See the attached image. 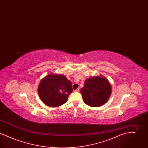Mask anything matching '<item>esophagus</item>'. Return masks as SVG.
Here are the masks:
<instances>
[{
	"mask_svg": "<svg viewBox=\"0 0 148 148\" xmlns=\"http://www.w3.org/2000/svg\"><path fill=\"white\" fill-rule=\"evenodd\" d=\"M79 90H80V89H79V88H77L76 90H74V92H79Z\"/></svg>",
	"mask_w": 148,
	"mask_h": 148,
	"instance_id": "obj_1",
	"label": "esophagus"
}]
</instances>
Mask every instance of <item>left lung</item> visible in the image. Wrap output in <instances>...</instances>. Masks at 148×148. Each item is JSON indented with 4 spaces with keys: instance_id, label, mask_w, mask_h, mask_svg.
<instances>
[{
    "instance_id": "obj_1",
    "label": "left lung",
    "mask_w": 148,
    "mask_h": 148,
    "mask_svg": "<svg viewBox=\"0 0 148 148\" xmlns=\"http://www.w3.org/2000/svg\"><path fill=\"white\" fill-rule=\"evenodd\" d=\"M110 84L104 77H94L86 79L81 89L85 103L92 107L104 105L112 92Z\"/></svg>"
}]
</instances>
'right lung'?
I'll list each match as a JSON object with an SVG mask.
<instances>
[{
    "label": "right lung",
    "instance_id": "right-lung-1",
    "mask_svg": "<svg viewBox=\"0 0 148 148\" xmlns=\"http://www.w3.org/2000/svg\"><path fill=\"white\" fill-rule=\"evenodd\" d=\"M38 92L42 102L50 107L62 106L73 92L70 80L63 75H49L41 80Z\"/></svg>",
    "mask_w": 148,
    "mask_h": 148
}]
</instances>
